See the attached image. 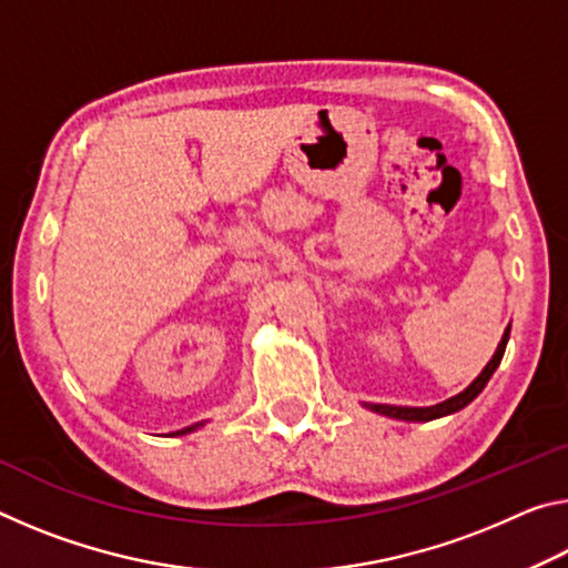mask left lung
Wrapping results in <instances>:
<instances>
[{
  "mask_svg": "<svg viewBox=\"0 0 568 568\" xmlns=\"http://www.w3.org/2000/svg\"><path fill=\"white\" fill-rule=\"evenodd\" d=\"M508 333H511V325L504 331L501 335V343H498L496 353L491 355V361L486 363V368L478 373V376L470 381V386H466L464 390L458 393V396H450L444 403H436V406H423V408H413V406H388V403H363L365 408L373 410V413H381V416H388V418H396V420H413V423H426V420H436V418H444L450 416V413H456L460 408H466L470 400H474L480 390L486 388V383L491 381L494 371L498 368V363L504 358V351H506V343H508Z\"/></svg>",
  "mask_w": 568,
  "mask_h": 568,
  "instance_id": "1",
  "label": "left lung"
}]
</instances>
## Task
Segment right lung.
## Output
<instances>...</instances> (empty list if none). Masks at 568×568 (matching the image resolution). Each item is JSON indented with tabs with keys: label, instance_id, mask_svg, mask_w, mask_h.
Returning <instances> with one entry per match:
<instances>
[{
	"label": "right lung",
	"instance_id": "add662e5",
	"mask_svg": "<svg viewBox=\"0 0 568 568\" xmlns=\"http://www.w3.org/2000/svg\"><path fill=\"white\" fill-rule=\"evenodd\" d=\"M200 426H203V423H195V426H187V428H180V430H175V434H170V436H185V434H192V430H197Z\"/></svg>",
	"mask_w": 568,
	"mask_h": 568
}]
</instances>
